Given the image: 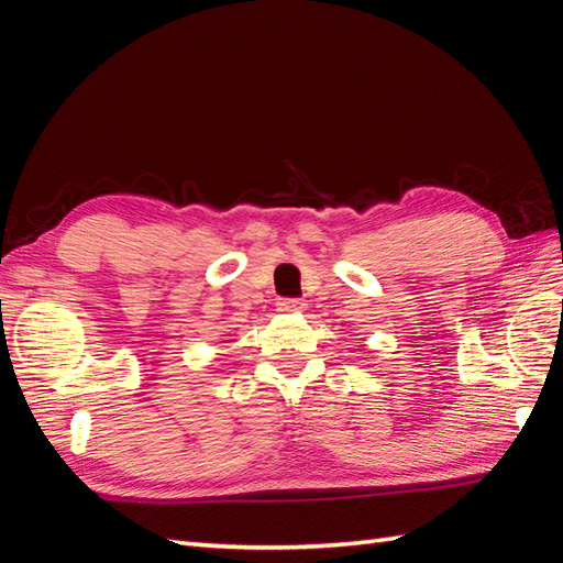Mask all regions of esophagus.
Returning a JSON list of instances; mask_svg holds the SVG:
<instances>
[{"label": "esophagus", "instance_id": "obj_1", "mask_svg": "<svg viewBox=\"0 0 563 563\" xmlns=\"http://www.w3.org/2000/svg\"><path fill=\"white\" fill-rule=\"evenodd\" d=\"M275 307H278V312H300V309H305V302L297 300V297H280L278 302H275Z\"/></svg>", "mask_w": 563, "mask_h": 563}]
</instances>
